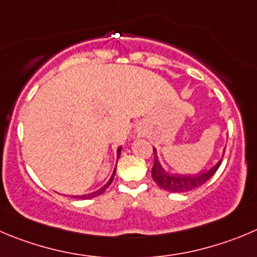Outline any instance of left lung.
I'll list each match as a JSON object with an SVG mask.
<instances>
[{
	"instance_id": "1",
	"label": "left lung",
	"mask_w": 257,
	"mask_h": 257,
	"mask_svg": "<svg viewBox=\"0 0 257 257\" xmlns=\"http://www.w3.org/2000/svg\"><path fill=\"white\" fill-rule=\"evenodd\" d=\"M154 149V165L151 169V177H153L154 182L161 188V189L167 190L170 193H183L189 192V190L195 189V188L200 187L202 184L211 179L213 177L214 173L221 165V161L223 159V154L222 153V158L214 164L213 167L209 169L202 170L195 174H180V173H170L164 169L161 165L160 160H159L158 151L155 148Z\"/></svg>"
}]
</instances>
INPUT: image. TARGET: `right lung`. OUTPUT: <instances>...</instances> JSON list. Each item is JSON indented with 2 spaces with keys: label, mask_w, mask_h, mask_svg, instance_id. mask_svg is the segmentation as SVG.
<instances>
[{
  "label": "right lung",
  "mask_w": 257,
  "mask_h": 257,
  "mask_svg": "<svg viewBox=\"0 0 257 257\" xmlns=\"http://www.w3.org/2000/svg\"><path fill=\"white\" fill-rule=\"evenodd\" d=\"M121 150H122V146H119L118 149H117V159L119 158V155H121ZM114 174H116V168L113 169V173H112L111 178L108 179V182L106 183V184L103 185L102 188H99V189L94 190V192L92 193H88V194H83V195H73V198H78V199H90V198H94V197H98V195H101L102 193L104 192V190L107 189V188L109 187V184L112 183V180H113L114 178Z\"/></svg>",
  "instance_id": "right-lung-1"
}]
</instances>
